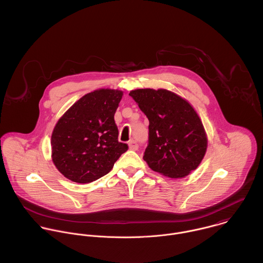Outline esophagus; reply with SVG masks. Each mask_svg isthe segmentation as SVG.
I'll return each instance as SVG.
<instances>
[{
	"label": "esophagus",
	"instance_id": "obj_1",
	"mask_svg": "<svg viewBox=\"0 0 263 263\" xmlns=\"http://www.w3.org/2000/svg\"><path fill=\"white\" fill-rule=\"evenodd\" d=\"M138 144L136 143V141H130L128 142V149L132 151L138 150Z\"/></svg>",
	"mask_w": 263,
	"mask_h": 263
}]
</instances>
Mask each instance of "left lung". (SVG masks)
<instances>
[{"label":"left lung","instance_id":"left-lung-1","mask_svg":"<svg viewBox=\"0 0 263 263\" xmlns=\"http://www.w3.org/2000/svg\"><path fill=\"white\" fill-rule=\"evenodd\" d=\"M129 95L149 119L144 160L170 178H183L201 163L208 137L200 117L186 99L166 89H137Z\"/></svg>","mask_w":263,"mask_h":263}]
</instances>
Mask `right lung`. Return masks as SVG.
I'll return each mask as SVG.
<instances>
[{"label":"right lung","instance_id":"add662e5","mask_svg":"<svg viewBox=\"0 0 263 263\" xmlns=\"http://www.w3.org/2000/svg\"><path fill=\"white\" fill-rule=\"evenodd\" d=\"M123 92L98 89L80 98L58 120L51 135L57 169L77 183H90L111 171L127 151L118 142L114 113Z\"/></svg>","mask_w":263,"mask_h":263}]
</instances>
